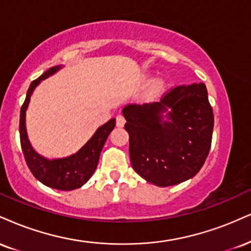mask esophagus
Here are the masks:
<instances>
[{"label":"esophagus","instance_id":"1","mask_svg":"<svg viewBox=\"0 0 251 251\" xmlns=\"http://www.w3.org/2000/svg\"><path fill=\"white\" fill-rule=\"evenodd\" d=\"M125 117L123 116V114H118L117 118H116V124L118 127H122V126L125 125Z\"/></svg>","mask_w":251,"mask_h":251}]
</instances>
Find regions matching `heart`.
<instances>
[{
  "label": "heart",
  "mask_w": 251,
  "mask_h": 251,
  "mask_svg": "<svg viewBox=\"0 0 251 251\" xmlns=\"http://www.w3.org/2000/svg\"><path fill=\"white\" fill-rule=\"evenodd\" d=\"M159 87H160V84H156V85H155V90H158Z\"/></svg>",
  "instance_id": "1"
}]
</instances>
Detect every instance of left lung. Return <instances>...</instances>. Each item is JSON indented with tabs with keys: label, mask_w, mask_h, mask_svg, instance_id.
I'll return each mask as SVG.
<instances>
[{
	"label": "left lung",
	"mask_w": 251,
	"mask_h": 251,
	"mask_svg": "<svg viewBox=\"0 0 251 251\" xmlns=\"http://www.w3.org/2000/svg\"><path fill=\"white\" fill-rule=\"evenodd\" d=\"M170 107L171 122L161 113ZM133 170L159 187L177 185L201 170L212 145L214 114L203 83L175 86L160 102L124 107Z\"/></svg>",
	"instance_id": "obj_1"
}]
</instances>
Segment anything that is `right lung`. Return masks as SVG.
Returning a JSON list of instances; mask_svg holds the SVG:
<instances>
[{
	"instance_id": "add662e5",
	"label": "right lung",
	"mask_w": 251,
	"mask_h": 251,
	"mask_svg": "<svg viewBox=\"0 0 251 251\" xmlns=\"http://www.w3.org/2000/svg\"><path fill=\"white\" fill-rule=\"evenodd\" d=\"M59 66H53L45 71L37 79L32 80L26 92L25 100L21 107L20 114V139L21 147L32 175L41 181L42 183L51 188L59 191H72L79 188L86 182L92 174L95 173L98 165L100 152L104 147L105 141L116 126V119H110L106 124L100 126L87 143L78 151L76 154H72L68 158L48 160L41 156L32 150L28 140L25 129V111L28 107L30 97L34 89L38 85L39 81L55 74Z\"/></svg>"
}]
</instances>
